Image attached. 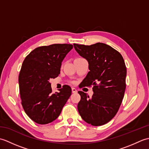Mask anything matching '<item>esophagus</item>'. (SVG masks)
Returning <instances> with one entry per match:
<instances>
[{
  "mask_svg": "<svg viewBox=\"0 0 149 149\" xmlns=\"http://www.w3.org/2000/svg\"><path fill=\"white\" fill-rule=\"evenodd\" d=\"M72 93H75L77 92V89H75V88H72Z\"/></svg>",
  "mask_w": 149,
  "mask_h": 149,
  "instance_id": "esophagus-1",
  "label": "esophagus"
}]
</instances>
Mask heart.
<instances>
[{
  "mask_svg": "<svg viewBox=\"0 0 149 149\" xmlns=\"http://www.w3.org/2000/svg\"><path fill=\"white\" fill-rule=\"evenodd\" d=\"M77 59H79V58H77Z\"/></svg>",
  "mask_w": 149,
  "mask_h": 149,
  "instance_id": "b5f03b06",
  "label": "heart"
}]
</instances>
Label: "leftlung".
<instances>
[{
    "label": "left lung",
    "instance_id": "obj_1",
    "mask_svg": "<svg viewBox=\"0 0 149 149\" xmlns=\"http://www.w3.org/2000/svg\"><path fill=\"white\" fill-rule=\"evenodd\" d=\"M74 47L89 64L90 72L80 88L93 86L91 98L83 91H78L81 95L77 105L79 113L89 124H106L118 112L124 96L127 75L124 60L117 50L105 43H74Z\"/></svg>",
    "mask_w": 149,
    "mask_h": 149
}]
</instances>
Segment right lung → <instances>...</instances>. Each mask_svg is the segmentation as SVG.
Here are the masks:
<instances>
[{"instance_id": "1", "label": "right lung", "mask_w": 149, "mask_h": 149, "mask_svg": "<svg viewBox=\"0 0 149 149\" xmlns=\"http://www.w3.org/2000/svg\"><path fill=\"white\" fill-rule=\"evenodd\" d=\"M72 49L70 44L38 47L22 63L18 77L22 105L27 116L38 124L55 120L71 95L68 85L52 93L49 80L58 76L63 60Z\"/></svg>"}]
</instances>
